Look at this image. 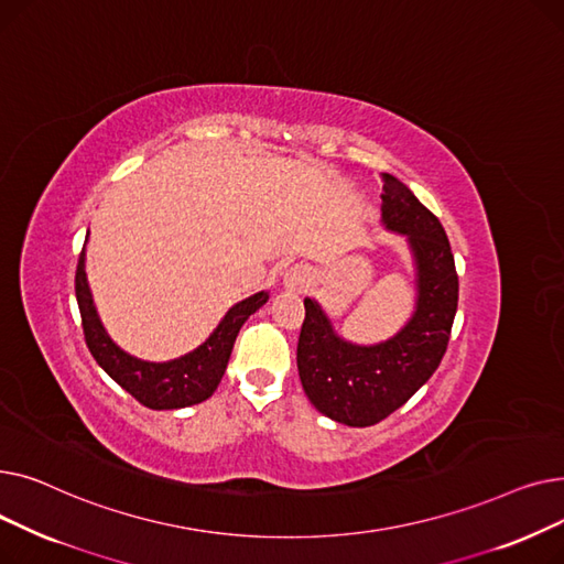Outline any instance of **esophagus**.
<instances>
[{
  "label": "esophagus",
  "instance_id": "obj_1",
  "mask_svg": "<svg viewBox=\"0 0 564 564\" xmlns=\"http://www.w3.org/2000/svg\"><path fill=\"white\" fill-rule=\"evenodd\" d=\"M288 281H290L292 285L302 283V281H304V272H302V270H297V267H294V270H290V274H288Z\"/></svg>",
  "mask_w": 564,
  "mask_h": 564
}]
</instances>
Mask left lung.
Segmentation results:
<instances>
[{
	"instance_id": "1",
	"label": "left lung",
	"mask_w": 564,
	"mask_h": 564,
	"mask_svg": "<svg viewBox=\"0 0 564 564\" xmlns=\"http://www.w3.org/2000/svg\"><path fill=\"white\" fill-rule=\"evenodd\" d=\"M381 215L404 232L419 264V304L391 340L359 347L340 340L313 300H304L297 368L317 411L351 427H368L400 409L438 368L448 349L459 279L441 221L398 177L383 175Z\"/></svg>"
}]
</instances>
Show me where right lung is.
Instances as JSON below:
<instances>
[{
	"label": "right lung",
	"instance_id": "add662e5",
	"mask_svg": "<svg viewBox=\"0 0 564 564\" xmlns=\"http://www.w3.org/2000/svg\"><path fill=\"white\" fill-rule=\"evenodd\" d=\"M75 297L82 315V332L86 347L94 354L98 366L118 383V387L126 389L137 402H141L148 409H181L198 404L217 391L237 334H240L247 317L270 300V294L258 292L253 297L232 306L221 319L217 332L198 349L189 351L183 359H175L169 364H148L134 359L109 340L96 315L91 292H88L86 285L84 249L77 260Z\"/></svg>",
	"mask_w": 564,
	"mask_h": 564
}]
</instances>
